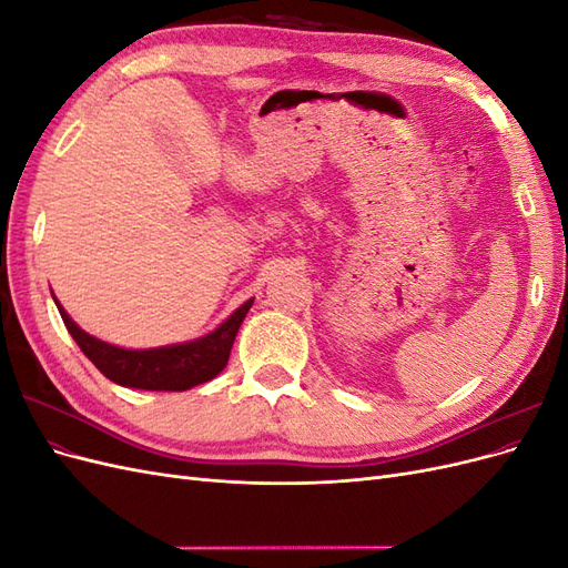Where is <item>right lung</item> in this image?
Returning a JSON list of instances; mask_svg holds the SVG:
<instances>
[{
    "label": "right lung",
    "instance_id": "obj_1",
    "mask_svg": "<svg viewBox=\"0 0 568 568\" xmlns=\"http://www.w3.org/2000/svg\"><path fill=\"white\" fill-rule=\"evenodd\" d=\"M251 305L253 298L222 322L215 332L199 341L151 351H128L84 334L57 301L65 329L71 332L80 351L92 359L94 367L113 384L142 390H186L211 382L213 376L225 369L232 343Z\"/></svg>",
    "mask_w": 568,
    "mask_h": 568
}]
</instances>
